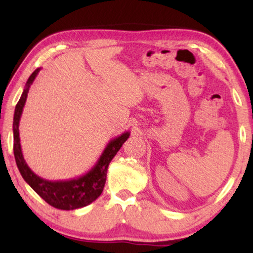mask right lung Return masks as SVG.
<instances>
[{"label": "right lung", "instance_id": "obj_1", "mask_svg": "<svg viewBox=\"0 0 253 253\" xmlns=\"http://www.w3.org/2000/svg\"><path fill=\"white\" fill-rule=\"evenodd\" d=\"M40 70L41 68H38L27 79L22 96L16 105L15 114H13V154H15L17 167H18L20 175L23 176L27 184L50 206L64 211L82 209V207L87 206L94 202L102 193L110 161L122 147L124 141H126L129 138L130 132L126 131L121 136L110 140L103 150L102 154L100 155L94 167L86 172L85 175L68 179V181H47V179L38 176L36 172L31 170L25 159H24L22 147H20L18 127L23 108L26 102L27 93H29L31 85H32Z\"/></svg>", "mask_w": 253, "mask_h": 253}]
</instances>
